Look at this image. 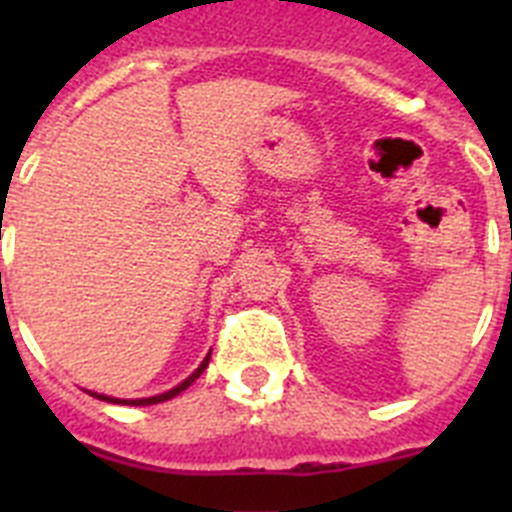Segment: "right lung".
<instances>
[{"instance_id": "right-lung-1", "label": "right lung", "mask_w": 512, "mask_h": 512, "mask_svg": "<svg viewBox=\"0 0 512 512\" xmlns=\"http://www.w3.org/2000/svg\"><path fill=\"white\" fill-rule=\"evenodd\" d=\"M207 364H210V356H207L205 361H202L200 364V369H197V372L192 374V377H187L184 379L182 384H176L174 390H169V392H164V395H156V397H146V400H115V397H107V395H97V392H89V395H94L97 397V400H104V402H125V405H156V402H166V400H171V397H176L179 395V392H184L189 387V384L194 382V379L200 377L202 372H205L207 369Z\"/></svg>"}]
</instances>
